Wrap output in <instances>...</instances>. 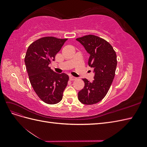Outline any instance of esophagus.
<instances>
[{
    "label": "esophagus",
    "mask_w": 147,
    "mask_h": 147,
    "mask_svg": "<svg viewBox=\"0 0 147 147\" xmlns=\"http://www.w3.org/2000/svg\"><path fill=\"white\" fill-rule=\"evenodd\" d=\"M69 79H70V81H74V80H75L77 79V78L75 77H73V76H70Z\"/></svg>",
    "instance_id": "1"
}]
</instances>
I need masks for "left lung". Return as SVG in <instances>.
<instances>
[{
    "mask_svg": "<svg viewBox=\"0 0 147 147\" xmlns=\"http://www.w3.org/2000/svg\"><path fill=\"white\" fill-rule=\"evenodd\" d=\"M77 40L90 55L88 65L94 68V80L83 78L84 86L78 92V98L82 104L92 105L104 98L112 83L117 65V54L105 40L94 35L77 38Z\"/></svg>",
    "mask_w": 147,
    "mask_h": 147,
    "instance_id": "obj_1",
    "label": "left lung"
}]
</instances>
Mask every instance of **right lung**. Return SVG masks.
I'll use <instances>...</instances> for the list:
<instances>
[{"mask_svg":"<svg viewBox=\"0 0 147 147\" xmlns=\"http://www.w3.org/2000/svg\"><path fill=\"white\" fill-rule=\"evenodd\" d=\"M67 38L44 37L29 46L24 62L30 83L42 100L48 104H55L63 99L67 85L69 76L56 74L50 64Z\"/></svg>","mask_w":147,"mask_h":147,"instance_id":"1","label":"right lung"}]
</instances>
